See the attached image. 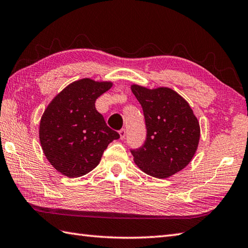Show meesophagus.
Listing matches in <instances>:
<instances>
[{
	"label": "esophagus",
	"instance_id": "1",
	"mask_svg": "<svg viewBox=\"0 0 248 248\" xmlns=\"http://www.w3.org/2000/svg\"><path fill=\"white\" fill-rule=\"evenodd\" d=\"M125 134H127V130H125L124 128H123V129H120V130H119L120 139H124V138H125Z\"/></svg>",
	"mask_w": 248,
	"mask_h": 248
}]
</instances>
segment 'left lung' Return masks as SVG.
Instances as JSON below:
<instances>
[{
	"label": "left lung",
	"instance_id": "1",
	"mask_svg": "<svg viewBox=\"0 0 248 248\" xmlns=\"http://www.w3.org/2000/svg\"><path fill=\"white\" fill-rule=\"evenodd\" d=\"M142 105L147 135L144 145L131 150L144 173L167 178L186 168L200 140V124L188 102L168 87L148 89L131 85Z\"/></svg>",
	"mask_w": 248,
	"mask_h": 248
}]
</instances>
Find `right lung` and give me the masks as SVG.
<instances>
[{
  "label": "right lung",
  "instance_id": "obj_1",
  "mask_svg": "<svg viewBox=\"0 0 248 248\" xmlns=\"http://www.w3.org/2000/svg\"><path fill=\"white\" fill-rule=\"evenodd\" d=\"M111 81L82 78L59 92L41 118L40 142L48 161L67 177L92 171L104 150L119 134L106 125L95 100L109 90Z\"/></svg>",
  "mask_w": 248,
  "mask_h": 248
}]
</instances>
